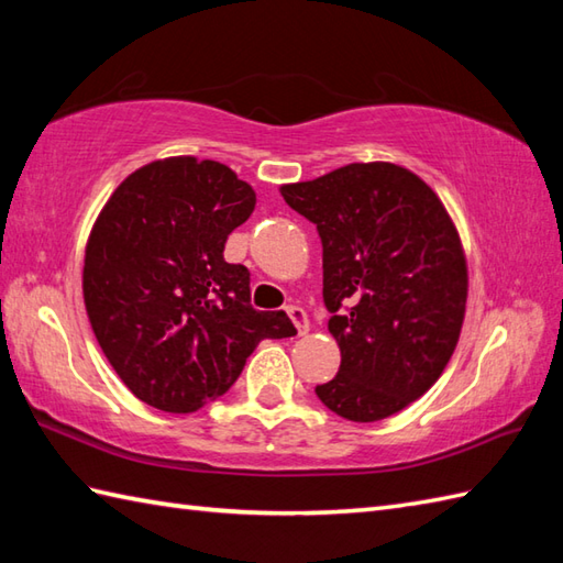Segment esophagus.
<instances>
[{
  "mask_svg": "<svg viewBox=\"0 0 563 563\" xmlns=\"http://www.w3.org/2000/svg\"><path fill=\"white\" fill-rule=\"evenodd\" d=\"M288 317L292 319V324H295L297 333H300V336H305V333L309 331V319H307L305 309L297 307V305H290V307H288Z\"/></svg>",
  "mask_w": 563,
  "mask_h": 563,
  "instance_id": "34e87169",
  "label": "esophagus"
}]
</instances>
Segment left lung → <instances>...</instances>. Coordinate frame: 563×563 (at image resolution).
Listing matches in <instances>:
<instances>
[{
    "label": "left lung",
    "instance_id": "left-lung-1",
    "mask_svg": "<svg viewBox=\"0 0 563 563\" xmlns=\"http://www.w3.org/2000/svg\"><path fill=\"white\" fill-rule=\"evenodd\" d=\"M280 194L317 224L324 249L341 367L317 397L349 421H382L433 387L457 345L466 305L457 230L421 178L387 162L341 166Z\"/></svg>",
    "mask_w": 563,
    "mask_h": 563
}]
</instances>
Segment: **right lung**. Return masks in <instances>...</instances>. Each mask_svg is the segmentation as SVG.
Wrapping results in <instances>:
<instances>
[{"instance_id": "obj_1", "label": "right lung", "mask_w": 563, "mask_h": 563, "mask_svg": "<svg viewBox=\"0 0 563 563\" xmlns=\"http://www.w3.org/2000/svg\"><path fill=\"white\" fill-rule=\"evenodd\" d=\"M256 194L220 162L172 157L130 174L106 202L84 256V305L125 387L154 409L190 413L242 375L288 314L251 307V273L224 244Z\"/></svg>"}]
</instances>
